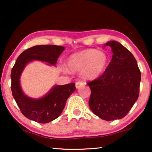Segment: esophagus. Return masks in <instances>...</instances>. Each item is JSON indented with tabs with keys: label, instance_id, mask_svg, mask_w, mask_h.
Listing matches in <instances>:
<instances>
[{
	"label": "esophagus",
	"instance_id": "1",
	"mask_svg": "<svg viewBox=\"0 0 152 152\" xmlns=\"http://www.w3.org/2000/svg\"><path fill=\"white\" fill-rule=\"evenodd\" d=\"M84 85H85V83H84L83 82H77L75 84V86L77 88H79L80 86H84Z\"/></svg>",
	"mask_w": 152,
	"mask_h": 152
}]
</instances>
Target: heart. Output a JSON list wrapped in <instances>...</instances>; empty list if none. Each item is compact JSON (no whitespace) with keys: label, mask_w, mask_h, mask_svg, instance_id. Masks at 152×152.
<instances>
[{"label":"heart","mask_w":152,"mask_h":152,"mask_svg":"<svg viewBox=\"0 0 152 152\" xmlns=\"http://www.w3.org/2000/svg\"><path fill=\"white\" fill-rule=\"evenodd\" d=\"M110 58L104 51L85 49L72 54L67 59V66L72 71L80 70L86 80H93L102 75L108 67Z\"/></svg>","instance_id":"1"}]
</instances>
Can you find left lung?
Listing matches in <instances>:
<instances>
[{"label": "left lung", "mask_w": 152, "mask_h": 152, "mask_svg": "<svg viewBox=\"0 0 152 152\" xmlns=\"http://www.w3.org/2000/svg\"><path fill=\"white\" fill-rule=\"evenodd\" d=\"M111 48L113 56L102 75L88 83L91 91L89 107L102 120H119L130 111L139 95L141 74L134 55L116 41L104 47Z\"/></svg>", "instance_id": "1"}]
</instances>
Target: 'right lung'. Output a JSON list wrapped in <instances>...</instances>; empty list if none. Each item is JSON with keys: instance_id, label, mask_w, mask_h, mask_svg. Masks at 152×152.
Returning <instances> with one entry per match:
<instances>
[{"instance_id": "obj_1", "label": "right lung", "mask_w": 152, "mask_h": 152, "mask_svg": "<svg viewBox=\"0 0 152 152\" xmlns=\"http://www.w3.org/2000/svg\"><path fill=\"white\" fill-rule=\"evenodd\" d=\"M65 47L55 45H35L23 52L16 59L11 72V89L21 113L27 118L39 123H48L60 115L66 100L75 91V83L55 85L40 98H32L25 94L20 83V76L28 63L33 61L56 66L57 59Z\"/></svg>"}]
</instances>
